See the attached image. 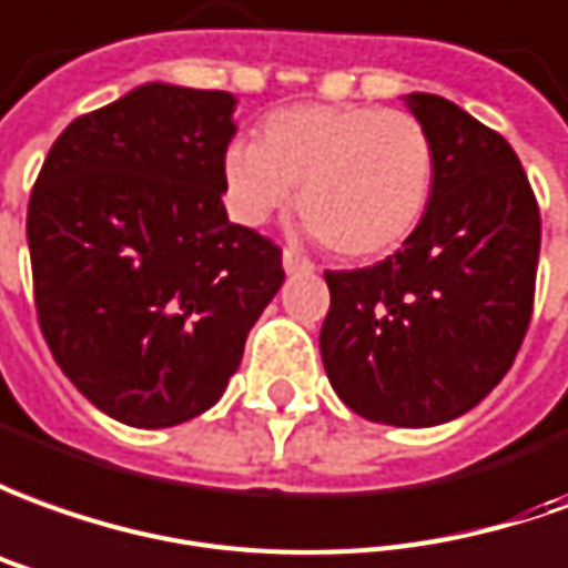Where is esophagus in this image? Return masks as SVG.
<instances>
[{
	"mask_svg": "<svg viewBox=\"0 0 568 568\" xmlns=\"http://www.w3.org/2000/svg\"><path fill=\"white\" fill-rule=\"evenodd\" d=\"M281 260H284V272H287V275H312V272H315V265H312L306 256H300L296 250H284Z\"/></svg>",
	"mask_w": 568,
	"mask_h": 568,
	"instance_id": "1",
	"label": "esophagus"
}]
</instances>
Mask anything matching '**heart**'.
<instances>
[{
    "mask_svg": "<svg viewBox=\"0 0 568 568\" xmlns=\"http://www.w3.org/2000/svg\"><path fill=\"white\" fill-rule=\"evenodd\" d=\"M234 216L260 225L300 187L308 232L343 260H377L420 229L436 182L426 126L374 104H296L262 123L260 144L222 160Z\"/></svg>",
    "mask_w": 568,
    "mask_h": 568,
    "instance_id": "b5f03b06",
    "label": "heart"
}]
</instances>
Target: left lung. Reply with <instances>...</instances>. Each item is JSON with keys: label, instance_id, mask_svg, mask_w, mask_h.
Masks as SVG:
<instances>
[{"label": "left lung", "instance_id": "8db88e82", "mask_svg": "<svg viewBox=\"0 0 568 568\" xmlns=\"http://www.w3.org/2000/svg\"><path fill=\"white\" fill-rule=\"evenodd\" d=\"M436 151L420 229L377 265L324 272L322 362L374 424L436 426L476 408L529 331L541 216L495 129L426 92L405 95Z\"/></svg>", "mask_w": 568, "mask_h": 568}]
</instances>
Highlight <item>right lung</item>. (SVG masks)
Masks as SVG:
<instances>
[{
	"mask_svg": "<svg viewBox=\"0 0 568 568\" xmlns=\"http://www.w3.org/2000/svg\"><path fill=\"white\" fill-rule=\"evenodd\" d=\"M234 104L144 82L77 116L30 194L42 336L120 424L163 429L213 408L284 284L281 250L222 203Z\"/></svg>",
	"mask_w": 568,
	"mask_h": 568,
	"instance_id": "1",
	"label": "right lung"
}]
</instances>
